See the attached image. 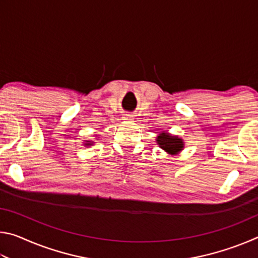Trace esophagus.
Masks as SVG:
<instances>
[{"label": "esophagus", "instance_id": "1", "mask_svg": "<svg viewBox=\"0 0 258 258\" xmlns=\"http://www.w3.org/2000/svg\"><path fill=\"white\" fill-rule=\"evenodd\" d=\"M123 118H124L125 120H130V119H132V116H131L130 113H126V115H124Z\"/></svg>", "mask_w": 258, "mask_h": 258}]
</instances>
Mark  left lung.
<instances>
[{
    "label": "left lung",
    "mask_w": 258,
    "mask_h": 258,
    "mask_svg": "<svg viewBox=\"0 0 258 258\" xmlns=\"http://www.w3.org/2000/svg\"><path fill=\"white\" fill-rule=\"evenodd\" d=\"M157 143H158L161 149L165 150L169 155L178 154L183 149V147H184V143H183V140L181 138L165 132H161L157 137Z\"/></svg>",
    "instance_id": "8db88e82"
}]
</instances>
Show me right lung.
<instances>
[{"instance_id": "add662e5", "label": "right lung", "mask_w": 258, "mask_h": 258, "mask_svg": "<svg viewBox=\"0 0 258 258\" xmlns=\"http://www.w3.org/2000/svg\"><path fill=\"white\" fill-rule=\"evenodd\" d=\"M92 143H93V142H91V141H86L85 146H92Z\"/></svg>"}]
</instances>
